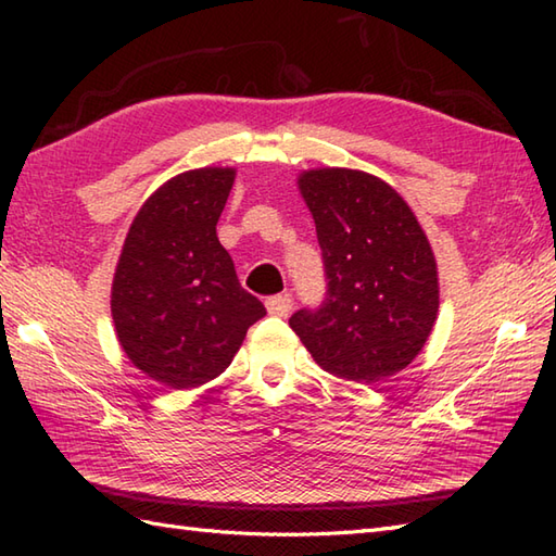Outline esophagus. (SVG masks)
<instances>
[{
  "mask_svg": "<svg viewBox=\"0 0 556 556\" xmlns=\"http://www.w3.org/2000/svg\"><path fill=\"white\" fill-rule=\"evenodd\" d=\"M265 305H267V313H269V315L287 317V315L291 313V308H293V301H291L289 293H285V296H269V299L265 301Z\"/></svg>",
  "mask_w": 556,
  "mask_h": 556,
  "instance_id": "obj_1",
  "label": "esophagus"
}]
</instances>
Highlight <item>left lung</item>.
<instances>
[{"label":"left lung","instance_id":"obj_1","mask_svg":"<svg viewBox=\"0 0 556 556\" xmlns=\"http://www.w3.org/2000/svg\"><path fill=\"white\" fill-rule=\"evenodd\" d=\"M301 195L323 248L327 296L291 315L315 363L372 384L404 370L428 341L440 281L428 236L392 186L358 169H311Z\"/></svg>","mask_w":556,"mask_h":556}]
</instances>
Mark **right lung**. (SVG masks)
Here are the masks:
<instances>
[{
	"label": "right lung",
	"instance_id": "obj_1",
	"mask_svg": "<svg viewBox=\"0 0 556 556\" xmlns=\"http://www.w3.org/2000/svg\"><path fill=\"white\" fill-rule=\"evenodd\" d=\"M233 176L231 167H205L160 186L136 215L116 263V339L138 370L169 389L215 380L248 327L267 313L239 285L217 239Z\"/></svg>",
	"mask_w": 556,
	"mask_h": 556
}]
</instances>
